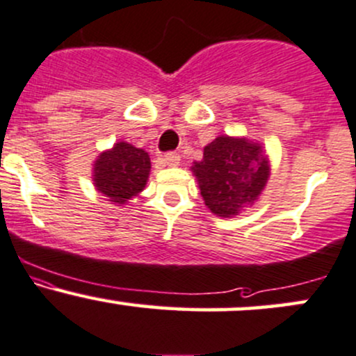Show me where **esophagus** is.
<instances>
[{
	"mask_svg": "<svg viewBox=\"0 0 356 356\" xmlns=\"http://www.w3.org/2000/svg\"><path fill=\"white\" fill-rule=\"evenodd\" d=\"M163 162L170 167H177L179 163H181V155H179L177 152H167V154L163 155Z\"/></svg>",
	"mask_w": 356,
	"mask_h": 356,
	"instance_id": "esophagus-1",
	"label": "esophagus"
}]
</instances>
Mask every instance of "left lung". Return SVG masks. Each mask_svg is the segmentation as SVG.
Segmentation results:
<instances>
[{
  "mask_svg": "<svg viewBox=\"0 0 356 356\" xmlns=\"http://www.w3.org/2000/svg\"><path fill=\"white\" fill-rule=\"evenodd\" d=\"M193 172L206 206L228 218L260 196L268 179V160L259 143L222 135L204 147V157Z\"/></svg>",
  "mask_w": 356,
  "mask_h": 356,
  "instance_id": "left-lung-1",
  "label": "left lung"
}]
</instances>
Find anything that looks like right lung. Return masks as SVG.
Returning <instances> with one entry per match:
<instances>
[{
  "label": "right lung",
  "instance_id": "obj_1",
  "mask_svg": "<svg viewBox=\"0 0 356 356\" xmlns=\"http://www.w3.org/2000/svg\"><path fill=\"white\" fill-rule=\"evenodd\" d=\"M150 157L145 150L118 142L95 162V186L116 204H124L147 184Z\"/></svg>",
  "mask_w": 356,
  "mask_h": 356
}]
</instances>
